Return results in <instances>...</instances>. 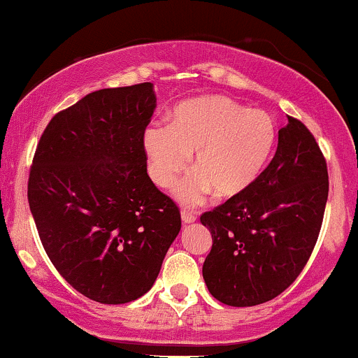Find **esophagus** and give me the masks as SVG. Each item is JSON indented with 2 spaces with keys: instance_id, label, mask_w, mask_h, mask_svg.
I'll use <instances>...</instances> for the list:
<instances>
[{
  "instance_id": "obj_1",
  "label": "esophagus",
  "mask_w": 358,
  "mask_h": 358,
  "mask_svg": "<svg viewBox=\"0 0 358 358\" xmlns=\"http://www.w3.org/2000/svg\"><path fill=\"white\" fill-rule=\"evenodd\" d=\"M195 220H197V214H195L194 210H187V209L182 210V221H183V224L194 223Z\"/></svg>"
}]
</instances>
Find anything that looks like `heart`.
<instances>
[{
  "instance_id": "b5f03b06",
  "label": "heart",
  "mask_w": 358,
  "mask_h": 358,
  "mask_svg": "<svg viewBox=\"0 0 358 358\" xmlns=\"http://www.w3.org/2000/svg\"><path fill=\"white\" fill-rule=\"evenodd\" d=\"M274 142L276 129L268 113L247 110L220 94L182 103L169 125L152 123L144 131L149 175L159 187H171L194 154L197 173L175 189L185 204L202 201L210 190L220 197L245 192L264 169Z\"/></svg>"
}]
</instances>
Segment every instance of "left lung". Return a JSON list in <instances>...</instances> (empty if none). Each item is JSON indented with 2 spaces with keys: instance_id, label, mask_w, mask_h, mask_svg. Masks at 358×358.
<instances>
[{
  "instance_id": "1",
  "label": "left lung",
  "mask_w": 358,
  "mask_h": 358,
  "mask_svg": "<svg viewBox=\"0 0 358 358\" xmlns=\"http://www.w3.org/2000/svg\"><path fill=\"white\" fill-rule=\"evenodd\" d=\"M328 192L324 154L310 130L288 116L259 178L201 216L213 236L202 266L210 295L227 306L252 307L283 293L310 259Z\"/></svg>"
}]
</instances>
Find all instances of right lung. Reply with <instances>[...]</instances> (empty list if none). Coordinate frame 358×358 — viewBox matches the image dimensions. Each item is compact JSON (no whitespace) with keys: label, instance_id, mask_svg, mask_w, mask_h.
Listing matches in <instances>:
<instances>
[{"label":"right lung","instance_id":"obj_1","mask_svg":"<svg viewBox=\"0 0 358 358\" xmlns=\"http://www.w3.org/2000/svg\"><path fill=\"white\" fill-rule=\"evenodd\" d=\"M152 84L101 89L56 113L29 173V206L56 271L99 303L148 293L182 228L148 175Z\"/></svg>","mask_w":358,"mask_h":358}]
</instances>
